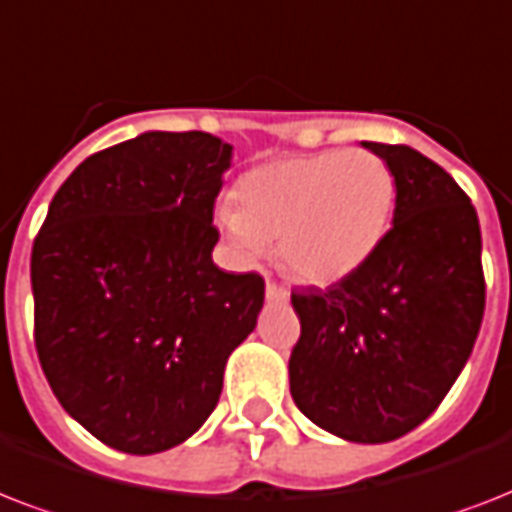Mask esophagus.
Returning a JSON list of instances; mask_svg holds the SVG:
<instances>
[{
	"mask_svg": "<svg viewBox=\"0 0 512 512\" xmlns=\"http://www.w3.org/2000/svg\"><path fill=\"white\" fill-rule=\"evenodd\" d=\"M265 297H268L271 303H287L289 289L281 287V284H276V281H268V284H265Z\"/></svg>",
	"mask_w": 512,
	"mask_h": 512,
	"instance_id": "1",
	"label": "esophagus"
}]
</instances>
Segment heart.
Returning <instances> with one entry per match:
<instances>
[{"mask_svg":"<svg viewBox=\"0 0 512 512\" xmlns=\"http://www.w3.org/2000/svg\"><path fill=\"white\" fill-rule=\"evenodd\" d=\"M398 183L374 151L287 156L236 183V209L220 215L241 257L257 260L265 244L297 279L327 284L348 276L380 249L396 212Z\"/></svg>","mask_w":512,"mask_h":512,"instance_id":"heart-1","label":"heart"}]
</instances>
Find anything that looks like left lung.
<instances>
[{
	"label": "left lung",
	"mask_w": 512,
	"mask_h": 512,
	"mask_svg": "<svg viewBox=\"0 0 512 512\" xmlns=\"http://www.w3.org/2000/svg\"><path fill=\"white\" fill-rule=\"evenodd\" d=\"M361 146L396 175L393 228L337 284L292 292L289 390L319 428L385 444L428 420L460 377L486 284L476 207L454 177L409 146Z\"/></svg>",
	"instance_id": "1"
}]
</instances>
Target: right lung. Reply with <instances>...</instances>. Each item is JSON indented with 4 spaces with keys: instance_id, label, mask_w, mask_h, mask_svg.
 <instances>
[{
    "instance_id": "right-lung-1",
    "label": "right lung",
    "mask_w": 512,
    "mask_h": 512,
    "mask_svg": "<svg viewBox=\"0 0 512 512\" xmlns=\"http://www.w3.org/2000/svg\"><path fill=\"white\" fill-rule=\"evenodd\" d=\"M231 151L209 132H143L87 156L36 233L39 364L60 406L111 449L156 454L193 436L255 329L263 276L212 263Z\"/></svg>"
}]
</instances>
